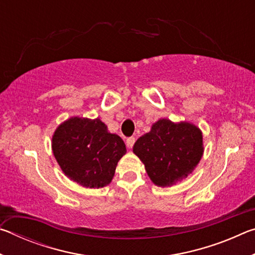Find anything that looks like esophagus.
<instances>
[{
    "label": "esophagus",
    "mask_w": 255,
    "mask_h": 255,
    "mask_svg": "<svg viewBox=\"0 0 255 255\" xmlns=\"http://www.w3.org/2000/svg\"><path fill=\"white\" fill-rule=\"evenodd\" d=\"M135 141H136V138H135V137H129V138H127V140H126L127 147H128V148H132V146H133V144H135Z\"/></svg>",
    "instance_id": "1"
}]
</instances>
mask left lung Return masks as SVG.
Listing matches in <instances>:
<instances>
[{"label":"left lung","instance_id":"left-lung-1","mask_svg":"<svg viewBox=\"0 0 255 255\" xmlns=\"http://www.w3.org/2000/svg\"><path fill=\"white\" fill-rule=\"evenodd\" d=\"M132 150L144 163L150 180L167 187L195 170L204 152L202 135L195 125L161 119L138 138Z\"/></svg>","mask_w":255,"mask_h":255}]
</instances>
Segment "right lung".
Returning a JSON list of instances; mask_svg holds the SVG:
<instances>
[{"label": "right lung", "mask_w": 255, "mask_h": 255, "mask_svg": "<svg viewBox=\"0 0 255 255\" xmlns=\"http://www.w3.org/2000/svg\"><path fill=\"white\" fill-rule=\"evenodd\" d=\"M53 152L71 180L85 188H103L114 178L126 145L100 119L74 117L56 129Z\"/></svg>", "instance_id": "add662e5"}]
</instances>
